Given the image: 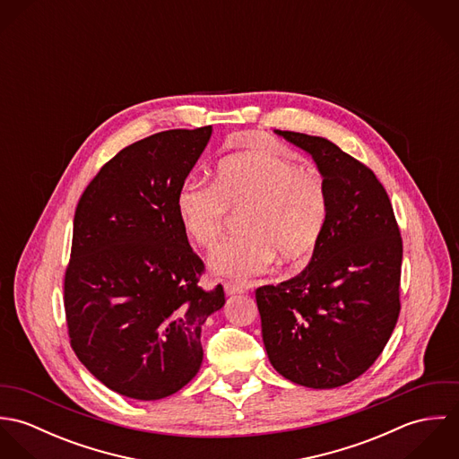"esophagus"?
Returning a JSON list of instances; mask_svg holds the SVG:
<instances>
[{"label":"esophagus","instance_id":"esophagus-1","mask_svg":"<svg viewBox=\"0 0 459 459\" xmlns=\"http://www.w3.org/2000/svg\"><path fill=\"white\" fill-rule=\"evenodd\" d=\"M224 291H226V295H238V293H246L247 288L230 281V282H224Z\"/></svg>","mask_w":459,"mask_h":459}]
</instances>
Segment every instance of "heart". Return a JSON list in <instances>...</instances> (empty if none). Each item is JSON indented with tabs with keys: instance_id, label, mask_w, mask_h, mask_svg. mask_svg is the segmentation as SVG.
<instances>
[{
	"instance_id": "obj_1",
	"label": "heart",
	"mask_w": 459,
	"mask_h": 459,
	"mask_svg": "<svg viewBox=\"0 0 459 459\" xmlns=\"http://www.w3.org/2000/svg\"><path fill=\"white\" fill-rule=\"evenodd\" d=\"M246 235L221 246L210 258L217 275L251 281L284 263L307 262L328 219L325 177L297 166L273 150H247L224 157L212 186L186 182L177 195L184 233L204 249L226 235L231 213H240Z\"/></svg>"
}]
</instances>
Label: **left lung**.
Listing matches in <instances>:
<instances>
[{"label": "left lung", "mask_w": 459, "mask_h": 459, "mask_svg": "<svg viewBox=\"0 0 459 459\" xmlns=\"http://www.w3.org/2000/svg\"><path fill=\"white\" fill-rule=\"evenodd\" d=\"M275 132L315 159L328 219L299 275L256 290L263 344L286 380L333 389L366 373L393 333L403 242L391 199L368 166L325 137Z\"/></svg>", "instance_id": "obj_1"}]
</instances>
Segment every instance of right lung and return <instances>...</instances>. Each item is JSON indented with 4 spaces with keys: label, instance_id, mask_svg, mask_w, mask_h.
Listing matches in <instances>:
<instances>
[{
    "label": "right lung",
    "instance_id": "obj_1",
    "mask_svg": "<svg viewBox=\"0 0 459 459\" xmlns=\"http://www.w3.org/2000/svg\"><path fill=\"white\" fill-rule=\"evenodd\" d=\"M212 126L144 137L106 162L74 215L65 272L70 346L108 389L141 401L196 377L201 325L224 290L197 286L204 264L177 215V195Z\"/></svg>",
    "mask_w": 459,
    "mask_h": 459
}]
</instances>
